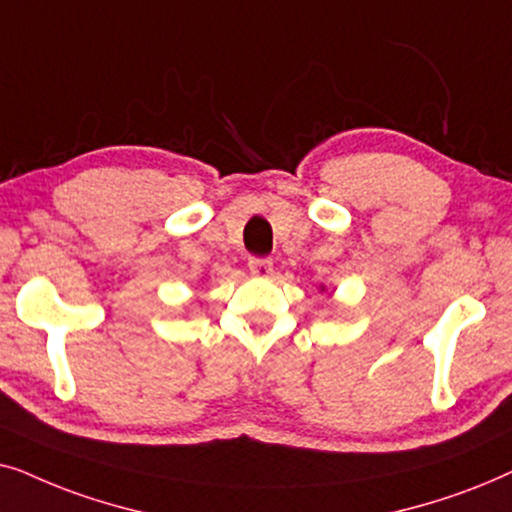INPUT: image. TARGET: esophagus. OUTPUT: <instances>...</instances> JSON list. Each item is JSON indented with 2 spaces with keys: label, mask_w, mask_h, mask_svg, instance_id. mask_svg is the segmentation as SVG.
I'll list each match as a JSON object with an SVG mask.
<instances>
[{
  "label": "esophagus",
  "mask_w": 512,
  "mask_h": 512,
  "mask_svg": "<svg viewBox=\"0 0 512 512\" xmlns=\"http://www.w3.org/2000/svg\"><path fill=\"white\" fill-rule=\"evenodd\" d=\"M248 269H250L252 276L269 278L271 274H274V262H271L269 257H250Z\"/></svg>",
  "instance_id": "34e87169"
}]
</instances>
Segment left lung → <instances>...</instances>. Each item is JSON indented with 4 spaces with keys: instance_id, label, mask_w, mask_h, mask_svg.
Returning <instances> with one entry per match:
<instances>
[{
    "instance_id": "8db88e82",
    "label": "left lung",
    "mask_w": 512,
    "mask_h": 512,
    "mask_svg": "<svg viewBox=\"0 0 512 512\" xmlns=\"http://www.w3.org/2000/svg\"><path fill=\"white\" fill-rule=\"evenodd\" d=\"M325 290V285H320V292H323Z\"/></svg>"
}]
</instances>
